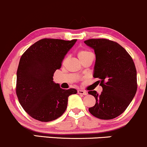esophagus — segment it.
<instances>
[{"label":"esophagus","instance_id":"34e87169","mask_svg":"<svg viewBox=\"0 0 147 147\" xmlns=\"http://www.w3.org/2000/svg\"><path fill=\"white\" fill-rule=\"evenodd\" d=\"M77 92H78L79 94H81V95H86L88 94V92H86V91L83 90H80V89H79V90H77Z\"/></svg>","mask_w":147,"mask_h":147}]
</instances>
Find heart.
I'll list each match as a JSON object with an SVG mask.
<instances>
[{
  "label": "heart",
  "instance_id": "obj_1",
  "mask_svg": "<svg viewBox=\"0 0 147 147\" xmlns=\"http://www.w3.org/2000/svg\"><path fill=\"white\" fill-rule=\"evenodd\" d=\"M92 55V53L88 50H86V49H80L77 52V56H78L79 59L81 61L84 59L85 58H86L88 56Z\"/></svg>",
  "mask_w": 147,
  "mask_h": 147
}]
</instances>
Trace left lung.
Here are the masks:
<instances>
[{
    "label": "left lung",
    "instance_id": "obj_1",
    "mask_svg": "<svg viewBox=\"0 0 147 147\" xmlns=\"http://www.w3.org/2000/svg\"><path fill=\"white\" fill-rule=\"evenodd\" d=\"M94 49L96 61L93 77L100 80L102 92L88 91L96 99L88 109L95 117L111 119L120 115L134 97L138 88L137 71L132 57L117 42L106 38L84 41Z\"/></svg>",
    "mask_w": 147,
    "mask_h": 147
}]
</instances>
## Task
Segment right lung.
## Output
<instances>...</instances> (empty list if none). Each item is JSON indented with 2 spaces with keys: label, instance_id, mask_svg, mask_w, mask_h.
<instances>
[{
  "label": "right lung",
  "instance_id": "1",
  "mask_svg": "<svg viewBox=\"0 0 147 147\" xmlns=\"http://www.w3.org/2000/svg\"><path fill=\"white\" fill-rule=\"evenodd\" d=\"M76 41L45 38L21 56L16 93L23 109L34 119L50 122L61 117L66 110L69 96L77 92L75 88H61L53 82L54 73Z\"/></svg>",
  "mask_w": 147,
  "mask_h": 147
}]
</instances>
